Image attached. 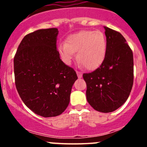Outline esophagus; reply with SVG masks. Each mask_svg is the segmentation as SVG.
Listing matches in <instances>:
<instances>
[{
	"label": "esophagus",
	"instance_id": "34e87169",
	"mask_svg": "<svg viewBox=\"0 0 147 147\" xmlns=\"http://www.w3.org/2000/svg\"><path fill=\"white\" fill-rule=\"evenodd\" d=\"M76 74H77L78 78H81L82 76V73L80 71H76Z\"/></svg>",
	"mask_w": 147,
	"mask_h": 147
}]
</instances>
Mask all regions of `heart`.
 Masks as SVG:
<instances>
[{"label": "heart", "instance_id": "1", "mask_svg": "<svg viewBox=\"0 0 147 147\" xmlns=\"http://www.w3.org/2000/svg\"><path fill=\"white\" fill-rule=\"evenodd\" d=\"M62 61L70 65L76 57L80 64L88 71L98 68L104 62L107 53V40L99 31H81L68 36L67 42H61L58 46Z\"/></svg>", "mask_w": 147, "mask_h": 147}]
</instances>
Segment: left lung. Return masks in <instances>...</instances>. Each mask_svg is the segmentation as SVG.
<instances>
[{
    "label": "left lung",
    "instance_id": "8db88e82",
    "mask_svg": "<svg viewBox=\"0 0 147 147\" xmlns=\"http://www.w3.org/2000/svg\"><path fill=\"white\" fill-rule=\"evenodd\" d=\"M107 53L96 70L84 74L88 103L101 113L117 110L127 101L133 85V54L119 32L105 27Z\"/></svg>",
    "mask_w": 147,
    "mask_h": 147
}]
</instances>
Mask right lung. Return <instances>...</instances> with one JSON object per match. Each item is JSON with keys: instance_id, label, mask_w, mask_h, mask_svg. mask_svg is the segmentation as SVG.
Instances as JSON below:
<instances>
[{"instance_id": "add662e5", "label": "right lung", "mask_w": 147, "mask_h": 147, "mask_svg": "<svg viewBox=\"0 0 147 147\" xmlns=\"http://www.w3.org/2000/svg\"><path fill=\"white\" fill-rule=\"evenodd\" d=\"M57 28L40 29L26 35L14 58L17 90L27 107L42 117L64 112L78 79L61 60L57 49Z\"/></svg>"}]
</instances>
